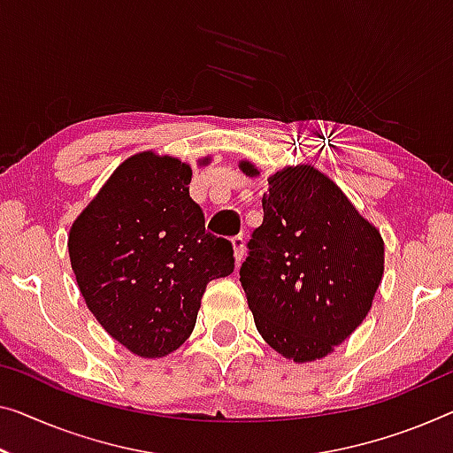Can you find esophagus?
Masks as SVG:
<instances>
[{"instance_id":"obj_1","label":"esophagus","mask_w":453,"mask_h":453,"mask_svg":"<svg viewBox=\"0 0 453 453\" xmlns=\"http://www.w3.org/2000/svg\"><path fill=\"white\" fill-rule=\"evenodd\" d=\"M232 246H234V258H235V265L240 266L242 258H244V238H242V235H235V238H232Z\"/></svg>"}]
</instances>
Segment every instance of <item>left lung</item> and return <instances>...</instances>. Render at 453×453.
Here are the masks:
<instances>
[{"label": "left lung", "instance_id": "left-lung-1", "mask_svg": "<svg viewBox=\"0 0 453 453\" xmlns=\"http://www.w3.org/2000/svg\"><path fill=\"white\" fill-rule=\"evenodd\" d=\"M240 168L258 174L248 160ZM262 209L240 268L256 329L288 360H317L366 319L382 280L384 242L311 165L273 174Z\"/></svg>", "mask_w": 453, "mask_h": 453}]
</instances>
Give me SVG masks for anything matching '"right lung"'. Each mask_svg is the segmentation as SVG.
I'll return each instance as SVG.
<instances>
[{
  "label": "right lung",
  "instance_id": "obj_1",
  "mask_svg": "<svg viewBox=\"0 0 453 453\" xmlns=\"http://www.w3.org/2000/svg\"><path fill=\"white\" fill-rule=\"evenodd\" d=\"M191 166L140 152L113 171L69 234L81 295L101 327L142 357L191 335L209 280L234 273V248L205 234Z\"/></svg>",
  "mask_w": 453,
  "mask_h": 453
}]
</instances>
